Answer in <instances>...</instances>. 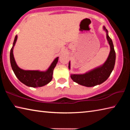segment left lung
Masks as SVG:
<instances>
[{
	"label": "left lung",
	"mask_w": 130,
	"mask_h": 130,
	"mask_svg": "<svg viewBox=\"0 0 130 130\" xmlns=\"http://www.w3.org/2000/svg\"><path fill=\"white\" fill-rule=\"evenodd\" d=\"M106 31L107 39L110 46L109 56L104 63L95 69L91 70L84 74H72L70 77L73 81L78 84L87 87H91L99 85L107 80L114 68L116 60V54L114 50L112 41L108 36V32L105 27H103ZM69 69H70V63L69 62Z\"/></svg>",
	"instance_id": "left-lung-1"
}]
</instances>
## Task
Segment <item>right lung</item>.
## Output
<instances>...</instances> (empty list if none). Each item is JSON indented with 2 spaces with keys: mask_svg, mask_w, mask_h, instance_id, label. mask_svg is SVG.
Wrapping results in <instances>:
<instances>
[{
  "mask_svg": "<svg viewBox=\"0 0 130 130\" xmlns=\"http://www.w3.org/2000/svg\"><path fill=\"white\" fill-rule=\"evenodd\" d=\"M17 38L18 36H15L13 46L10 50V55L11 65L15 76L21 83L28 87L37 88L47 84L52 80L53 70L58 62V57L55 58L50 67L45 72H41L39 70H25L22 69L17 65L13 54V49L17 42Z\"/></svg>",
  "mask_w": 130,
  "mask_h": 130,
  "instance_id": "1",
  "label": "right lung"
}]
</instances>
